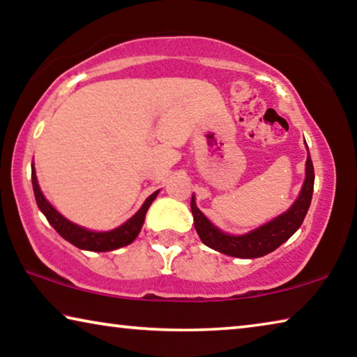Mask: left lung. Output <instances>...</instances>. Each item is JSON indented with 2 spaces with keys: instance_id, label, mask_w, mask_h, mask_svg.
I'll use <instances>...</instances> for the list:
<instances>
[{
  "instance_id": "1",
  "label": "left lung",
  "mask_w": 357,
  "mask_h": 357,
  "mask_svg": "<svg viewBox=\"0 0 357 357\" xmlns=\"http://www.w3.org/2000/svg\"><path fill=\"white\" fill-rule=\"evenodd\" d=\"M313 181H315V172L310 154L307 155L305 162V181L299 193V198L293 203L287 213L275 217L274 220L266 223L253 231L243 234V236H231V234L222 233L203 215L200 209L195 204V197L192 195L190 209L193 214V223L195 229L204 245L211 247L220 253H225L229 257L236 258H258L266 253L274 252L277 247L282 245L287 239L291 238V234L298 229L304 217L309 211L312 193H313Z\"/></svg>"
}]
</instances>
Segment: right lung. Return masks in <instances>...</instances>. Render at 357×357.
Listing matches in <instances>:
<instances>
[{
    "mask_svg": "<svg viewBox=\"0 0 357 357\" xmlns=\"http://www.w3.org/2000/svg\"><path fill=\"white\" fill-rule=\"evenodd\" d=\"M31 179H33V189H34V197H36V202H38V206L47 217V220L50 222V225L56 229L59 236H63L66 241H69L70 244L78 247V249L91 250V252H108V250H114V249H119V247L130 244L132 241L138 236V233H140L144 222V215H146V211L151 206V203L154 202L157 193H159V190H157L153 193V195H149L146 198V202L143 203V206L137 211V214L132 215L124 225L114 228L112 231L96 233V231H89L86 228L78 227L75 223L69 222L68 219H64V217L45 200V197L42 195V192L39 189L34 165L31 167Z\"/></svg>",
    "mask_w": 357,
    "mask_h": 357,
    "instance_id": "right-lung-1",
    "label": "right lung"
}]
</instances>
